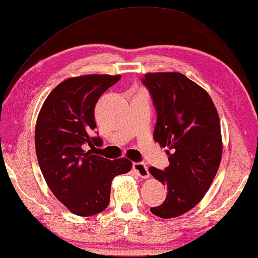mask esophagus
Wrapping results in <instances>:
<instances>
[{
  "label": "esophagus",
  "instance_id": "obj_1",
  "mask_svg": "<svg viewBox=\"0 0 258 258\" xmlns=\"http://www.w3.org/2000/svg\"><path fill=\"white\" fill-rule=\"evenodd\" d=\"M133 170L136 171L137 174L140 175L141 178H149V171L148 167L144 163H133Z\"/></svg>",
  "mask_w": 258,
  "mask_h": 258
}]
</instances>
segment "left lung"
<instances>
[{
  "label": "left lung",
  "instance_id": "left-lung-1",
  "mask_svg": "<svg viewBox=\"0 0 258 258\" xmlns=\"http://www.w3.org/2000/svg\"><path fill=\"white\" fill-rule=\"evenodd\" d=\"M157 111L154 140L166 147L170 164L149 172L167 188L165 201L150 208L158 217H179L198 204L209 189L222 161L219 116L207 91L179 72L146 73Z\"/></svg>",
  "mask_w": 258,
  "mask_h": 258
}]
</instances>
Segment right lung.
Returning a JSON list of instances; mask_svg holds the SVG:
<instances>
[{"instance_id": "1", "label": "right lung", "mask_w": 258, "mask_h": 258, "mask_svg": "<svg viewBox=\"0 0 258 258\" xmlns=\"http://www.w3.org/2000/svg\"><path fill=\"white\" fill-rule=\"evenodd\" d=\"M121 76L87 75L64 80L52 89L35 125L36 157L52 194L75 215L88 217L108 207L112 179L127 173L132 162L86 151L101 146L93 137L99 97Z\"/></svg>"}]
</instances>
